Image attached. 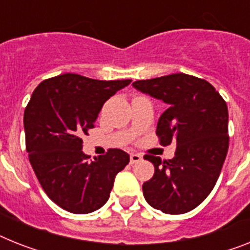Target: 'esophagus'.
Segmentation results:
<instances>
[{
    "mask_svg": "<svg viewBox=\"0 0 250 250\" xmlns=\"http://www.w3.org/2000/svg\"><path fill=\"white\" fill-rule=\"evenodd\" d=\"M142 156L138 153H131L130 154V164H137V162H139L140 160H142Z\"/></svg>",
    "mask_w": 250,
    "mask_h": 250,
    "instance_id": "obj_1",
    "label": "esophagus"
}]
</instances>
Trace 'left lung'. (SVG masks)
<instances>
[{
    "label": "left lung",
    "instance_id": "left-lung-1",
    "mask_svg": "<svg viewBox=\"0 0 250 250\" xmlns=\"http://www.w3.org/2000/svg\"><path fill=\"white\" fill-rule=\"evenodd\" d=\"M133 86L166 103L156 134L162 146L176 143L168 161L144 156L154 165L144 198L164 213H187L208 197L221 172L229 149L226 102L207 80L183 73L137 80Z\"/></svg>",
    "mask_w": 250,
    "mask_h": 250
}]
</instances>
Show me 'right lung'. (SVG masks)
<instances>
[{"mask_svg":"<svg viewBox=\"0 0 250 250\" xmlns=\"http://www.w3.org/2000/svg\"><path fill=\"white\" fill-rule=\"evenodd\" d=\"M130 83L67 73L44 80L33 92L24 112L29 161L43 190L66 211L100 209L117 172L129 164V154L121 149L89 161L82 137L94 127L104 102Z\"/></svg>","mask_w":250,"mask_h":250,"instance_id":"add662e5","label":"right lung"}]
</instances>
